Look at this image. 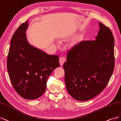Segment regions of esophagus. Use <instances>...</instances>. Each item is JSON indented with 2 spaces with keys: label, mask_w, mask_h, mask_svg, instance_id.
<instances>
[{
  "label": "esophagus",
  "mask_w": 121,
  "mask_h": 121,
  "mask_svg": "<svg viewBox=\"0 0 121 121\" xmlns=\"http://www.w3.org/2000/svg\"><path fill=\"white\" fill-rule=\"evenodd\" d=\"M65 58L64 57H60L59 58V63H60V65H63V64L65 62Z\"/></svg>",
  "instance_id": "esophagus-1"
}]
</instances>
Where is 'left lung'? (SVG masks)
<instances>
[{"mask_svg":"<svg viewBox=\"0 0 121 121\" xmlns=\"http://www.w3.org/2000/svg\"><path fill=\"white\" fill-rule=\"evenodd\" d=\"M99 26L95 40L75 46L63 64L67 92L78 101L89 100L100 93L114 69V38L108 27L100 22Z\"/></svg>","mask_w":121,"mask_h":121,"instance_id":"8db88e82","label":"left lung"}]
</instances>
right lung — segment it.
<instances>
[{
	"instance_id": "obj_1",
	"label": "right lung",
	"mask_w": 121,
	"mask_h": 121,
	"mask_svg": "<svg viewBox=\"0 0 121 121\" xmlns=\"http://www.w3.org/2000/svg\"><path fill=\"white\" fill-rule=\"evenodd\" d=\"M29 21L21 25L11 40L7 68L12 84L22 97L36 99L45 92L48 78L60 66L57 55H48L27 39Z\"/></svg>"
}]
</instances>
